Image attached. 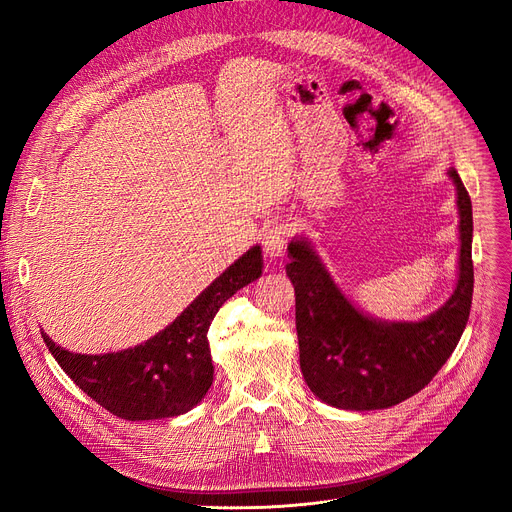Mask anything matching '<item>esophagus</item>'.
<instances>
[{"instance_id": "1", "label": "esophagus", "mask_w": 512, "mask_h": 512, "mask_svg": "<svg viewBox=\"0 0 512 512\" xmlns=\"http://www.w3.org/2000/svg\"><path fill=\"white\" fill-rule=\"evenodd\" d=\"M288 238V226L286 224H274L263 232V251L267 257H280L286 249Z\"/></svg>"}]
</instances>
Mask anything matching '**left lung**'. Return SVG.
<instances>
[{"label": "left lung", "mask_w": 512, "mask_h": 512, "mask_svg": "<svg viewBox=\"0 0 512 512\" xmlns=\"http://www.w3.org/2000/svg\"><path fill=\"white\" fill-rule=\"evenodd\" d=\"M461 213V274L454 294L419 324H384L348 303L311 247L290 242L286 274L297 297L301 371L315 396L338 409H388L423 390L448 361L473 299L471 197L454 168Z\"/></svg>", "instance_id": "1"}]
</instances>
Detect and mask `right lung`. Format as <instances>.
Returning <instances> with one entry per match:
<instances>
[{
	"instance_id": "obj_1",
	"label": "right lung",
	"mask_w": 512,
	"mask_h": 512,
	"mask_svg": "<svg viewBox=\"0 0 512 512\" xmlns=\"http://www.w3.org/2000/svg\"><path fill=\"white\" fill-rule=\"evenodd\" d=\"M253 247L211 282L172 324L134 348L107 355H78L43 340L68 378L97 405L128 421L176 417L199 405L213 382L207 330L236 290L261 276Z\"/></svg>"
}]
</instances>
